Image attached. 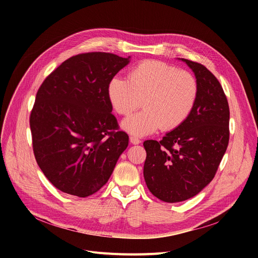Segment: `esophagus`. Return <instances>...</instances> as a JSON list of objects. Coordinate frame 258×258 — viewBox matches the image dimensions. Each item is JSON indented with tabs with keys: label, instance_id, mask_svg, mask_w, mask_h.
Segmentation results:
<instances>
[{
	"label": "esophagus",
	"instance_id": "34e87169",
	"mask_svg": "<svg viewBox=\"0 0 258 258\" xmlns=\"http://www.w3.org/2000/svg\"><path fill=\"white\" fill-rule=\"evenodd\" d=\"M130 141H131L132 144H135V145L141 143V140H140V139H138V138H136V137H133V136L130 137Z\"/></svg>",
	"mask_w": 258,
	"mask_h": 258
}]
</instances>
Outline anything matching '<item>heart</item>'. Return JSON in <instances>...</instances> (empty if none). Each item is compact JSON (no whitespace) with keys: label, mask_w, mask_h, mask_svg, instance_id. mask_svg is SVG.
Segmentation results:
<instances>
[{"label":"heart","mask_w":258,"mask_h":258,"mask_svg":"<svg viewBox=\"0 0 258 258\" xmlns=\"http://www.w3.org/2000/svg\"><path fill=\"white\" fill-rule=\"evenodd\" d=\"M198 83L192 74L158 60H145L135 67L128 80L114 77L107 95L116 112L127 116L122 128L137 137L147 136L161 127L172 131L190 115L198 97Z\"/></svg>","instance_id":"b5f03b06"}]
</instances>
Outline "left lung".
<instances>
[{"label":"left lung","instance_id":"1","mask_svg":"<svg viewBox=\"0 0 258 258\" xmlns=\"http://www.w3.org/2000/svg\"><path fill=\"white\" fill-rule=\"evenodd\" d=\"M198 83L190 115L161 141L146 140L144 180L150 191L167 203L197 196L214 178L229 143L230 111L220 81L205 66L180 58Z\"/></svg>","mask_w":258,"mask_h":258}]
</instances>
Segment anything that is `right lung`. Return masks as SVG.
<instances>
[{"label": "right lung", "mask_w": 258, "mask_h": 258, "mask_svg": "<svg viewBox=\"0 0 258 258\" xmlns=\"http://www.w3.org/2000/svg\"><path fill=\"white\" fill-rule=\"evenodd\" d=\"M105 52L72 56L39 87L30 115L35 160L60 191L89 197L108 181L128 145L107 86L130 62Z\"/></svg>", "instance_id": "add662e5"}]
</instances>
